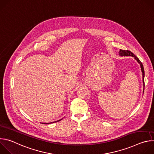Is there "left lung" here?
<instances>
[{"mask_svg":"<svg viewBox=\"0 0 154 154\" xmlns=\"http://www.w3.org/2000/svg\"><path fill=\"white\" fill-rule=\"evenodd\" d=\"M119 55L120 56H131L135 58V59L139 63V64H140V66L141 68V71L143 73V90H144V67L143 65L142 64V63L140 61V60L138 58V57L137 56H135L132 52H131L130 51H124V50H121L120 49L119 51ZM143 93H144V90H143Z\"/></svg>","mask_w":154,"mask_h":154,"instance_id":"1","label":"left lung"}]
</instances>
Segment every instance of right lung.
<instances>
[{
    "label": "right lung",
    "mask_w": 154,
    "mask_h": 154,
    "mask_svg": "<svg viewBox=\"0 0 154 154\" xmlns=\"http://www.w3.org/2000/svg\"><path fill=\"white\" fill-rule=\"evenodd\" d=\"M62 119H60V120H58V121H55V122H49V123H42V124H51V123H54V122H58V121H61Z\"/></svg>",
    "instance_id": "1"
}]
</instances>
